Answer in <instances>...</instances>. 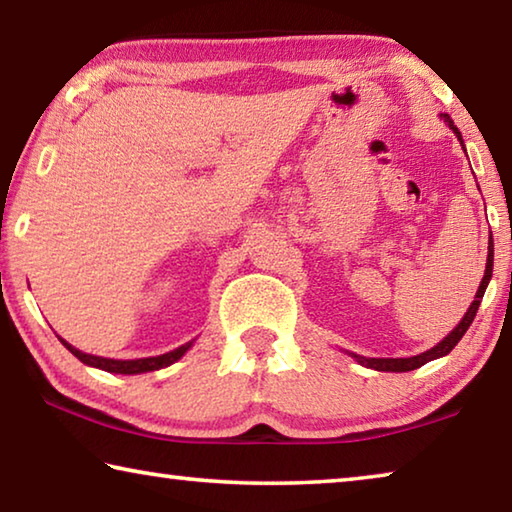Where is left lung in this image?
<instances>
[{
    "instance_id": "obj_1",
    "label": "left lung",
    "mask_w": 512,
    "mask_h": 512,
    "mask_svg": "<svg viewBox=\"0 0 512 512\" xmlns=\"http://www.w3.org/2000/svg\"><path fill=\"white\" fill-rule=\"evenodd\" d=\"M440 117H443V119L447 121V126L452 128L458 140H461V144H463V137H461V133H458V128L454 126V121L449 119V115H440ZM463 151H465V146H463ZM492 262H495V246H492V235H490V239H488V262H485V275H483V280H481V284H479V291H476V296H474V300H472L470 309L465 311V316H463L461 323H458V325L452 329V332H449V334L445 336V339L440 341L438 345H433L431 350L422 352V354H415V357H409V359H366V357H359V354H352V357L357 359V361L361 363V366L372 368V370H379V372H409V370H415V368L424 366V363H429V361H433V359L445 357V354L452 352L454 345L463 339V334L467 332V327L472 325L476 311H479V305H481V300H483L485 287H488V282H490V277H492Z\"/></svg>"
}]
</instances>
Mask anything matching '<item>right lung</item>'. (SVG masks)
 <instances>
[{"label":"right lung","mask_w":512,"mask_h":512,"mask_svg":"<svg viewBox=\"0 0 512 512\" xmlns=\"http://www.w3.org/2000/svg\"><path fill=\"white\" fill-rule=\"evenodd\" d=\"M60 343L65 345V348L74 354L76 359L83 361L85 366H92V368H99V370H106V372H117V375H140V372H151V370H160V368H167L171 363H176L183 354L192 348V341L180 345V348L171 350L167 354H160V357H149V359H133V361H119V359H103V357H94V354H85L81 350H76L74 345H69L67 341L60 339Z\"/></svg>","instance_id":"1"}]
</instances>
